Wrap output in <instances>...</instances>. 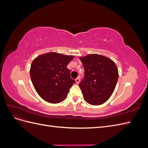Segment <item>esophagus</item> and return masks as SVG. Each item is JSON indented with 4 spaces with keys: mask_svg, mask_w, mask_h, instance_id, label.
<instances>
[{
    "mask_svg": "<svg viewBox=\"0 0 148 148\" xmlns=\"http://www.w3.org/2000/svg\"><path fill=\"white\" fill-rule=\"evenodd\" d=\"M75 82H76V83L78 84V83H79V82H80V78H79V77H78V78H76Z\"/></svg>",
    "mask_w": 148,
    "mask_h": 148,
    "instance_id": "obj_1",
    "label": "esophagus"
}]
</instances>
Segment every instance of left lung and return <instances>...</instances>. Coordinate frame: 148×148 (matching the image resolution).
<instances>
[{"label": "left lung", "instance_id": "left-lung-1", "mask_svg": "<svg viewBox=\"0 0 148 148\" xmlns=\"http://www.w3.org/2000/svg\"><path fill=\"white\" fill-rule=\"evenodd\" d=\"M84 69V78L79 86L84 101L93 106L104 104L115 88L119 78L118 69L109 58L99 54L79 57Z\"/></svg>", "mask_w": 148, "mask_h": 148}]
</instances>
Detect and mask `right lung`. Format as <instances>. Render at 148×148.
Here are the masks:
<instances>
[{
	"label": "right lung",
	"instance_id": "obj_1",
	"mask_svg": "<svg viewBox=\"0 0 148 148\" xmlns=\"http://www.w3.org/2000/svg\"><path fill=\"white\" fill-rule=\"evenodd\" d=\"M73 58V56L49 52L33 60L29 70L31 82L44 101L57 104L66 99L70 88L75 83L66 68Z\"/></svg>",
	"mask_w": 148,
	"mask_h": 148
}]
</instances>
